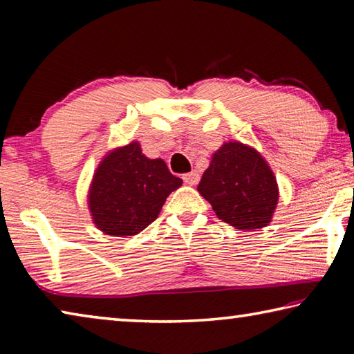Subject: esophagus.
Segmentation results:
<instances>
[{
    "mask_svg": "<svg viewBox=\"0 0 354 354\" xmlns=\"http://www.w3.org/2000/svg\"><path fill=\"white\" fill-rule=\"evenodd\" d=\"M183 179H184L185 184L195 185V184H198V181H200V175H198V171H190V173H185Z\"/></svg>",
    "mask_w": 354,
    "mask_h": 354,
    "instance_id": "esophagus-1",
    "label": "esophagus"
}]
</instances>
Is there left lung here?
<instances>
[{
  "mask_svg": "<svg viewBox=\"0 0 354 354\" xmlns=\"http://www.w3.org/2000/svg\"><path fill=\"white\" fill-rule=\"evenodd\" d=\"M196 190L225 223L254 231L270 223L279 200L277 176L262 154L242 142H225L212 154Z\"/></svg>",
  "mask_w": 354,
  "mask_h": 354,
  "instance_id": "left-lung-1",
  "label": "left lung"
}]
</instances>
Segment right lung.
Wrapping results in <instances>:
<instances>
[{
  "label": "right lung",
  "mask_w": 354,
  "mask_h": 354,
  "mask_svg": "<svg viewBox=\"0 0 354 354\" xmlns=\"http://www.w3.org/2000/svg\"><path fill=\"white\" fill-rule=\"evenodd\" d=\"M181 184L162 159L147 158L137 140L113 148L101 159L88 187L92 221L107 236L139 234Z\"/></svg>",
  "instance_id": "obj_1"
}]
</instances>
